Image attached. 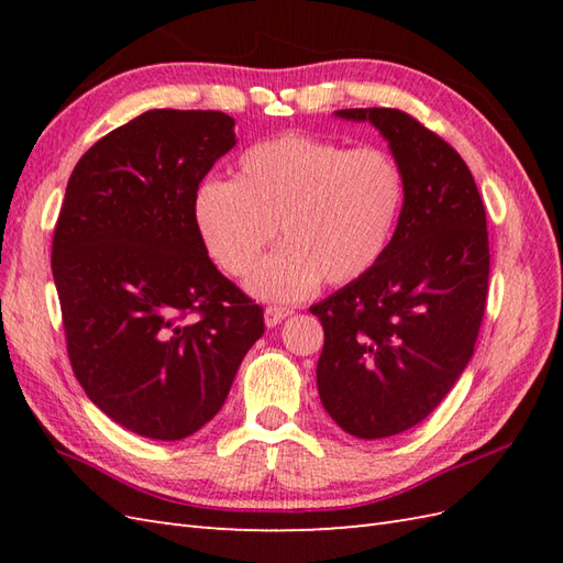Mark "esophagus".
<instances>
[{"mask_svg": "<svg viewBox=\"0 0 563 563\" xmlns=\"http://www.w3.org/2000/svg\"><path fill=\"white\" fill-rule=\"evenodd\" d=\"M292 317V309L290 307H278V305H268L266 312H263V319H266V327H278L283 319Z\"/></svg>", "mask_w": 563, "mask_h": 563, "instance_id": "1", "label": "esophagus"}]
</instances>
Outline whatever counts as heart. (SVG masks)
I'll list each match as a JSON object with an SVG mask.
<instances>
[{"mask_svg":"<svg viewBox=\"0 0 563 563\" xmlns=\"http://www.w3.org/2000/svg\"><path fill=\"white\" fill-rule=\"evenodd\" d=\"M404 198V169L389 152L280 135L249 147L234 181L198 186L194 224L210 258L234 278L256 271L278 227L285 244L249 288L266 300H300L319 280L349 285L373 271Z\"/></svg>","mask_w":563,"mask_h":563,"instance_id":"b5f03b06","label":"heart"}]
</instances>
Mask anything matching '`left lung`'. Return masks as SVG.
<instances>
[{"instance_id": "1", "label": "left lung", "mask_w": 563, "mask_h": 563, "mask_svg": "<svg viewBox=\"0 0 563 563\" xmlns=\"http://www.w3.org/2000/svg\"><path fill=\"white\" fill-rule=\"evenodd\" d=\"M373 123L401 164L406 198L377 266L309 307L324 327L319 399L345 433L399 435L448 397L474 355L488 292L486 210L470 166L397 109H343Z\"/></svg>"}]
</instances>
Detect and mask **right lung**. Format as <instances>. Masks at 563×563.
Masks as SVG:
<instances>
[{
	"label": "right lung",
	"instance_id": "obj_1",
	"mask_svg": "<svg viewBox=\"0 0 563 563\" xmlns=\"http://www.w3.org/2000/svg\"><path fill=\"white\" fill-rule=\"evenodd\" d=\"M234 145L227 113H142L77 162L55 224L75 377L106 416L152 440L206 426L263 336V309L214 268L194 224L200 181Z\"/></svg>",
	"mask_w": 563,
	"mask_h": 563
}]
</instances>
